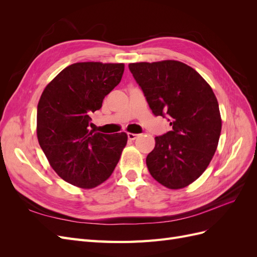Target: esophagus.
Listing matches in <instances>:
<instances>
[{
	"instance_id": "34e87169",
	"label": "esophagus",
	"mask_w": 257,
	"mask_h": 257,
	"mask_svg": "<svg viewBox=\"0 0 257 257\" xmlns=\"http://www.w3.org/2000/svg\"><path fill=\"white\" fill-rule=\"evenodd\" d=\"M138 134H133V133H127V138L130 141H135V139L138 137Z\"/></svg>"
}]
</instances>
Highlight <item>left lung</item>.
<instances>
[{
    "label": "left lung",
    "instance_id": "8db88e82",
    "mask_svg": "<svg viewBox=\"0 0 257 257\" xmlns=\"http://www.w3.org/2000/svg\"><path fill=\"white\" fill-rule=\"evenodd\" d=\"M152 112L168 116L173 130L155 137L146 163L151 176L178 190L199 178L216 150L222 120L207 81L182 62L166 60L128 65Z\"/></svg>",
    "mask_w": 257,
    "mask_h": 257
}]
</instances>
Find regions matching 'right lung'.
Segmentation results:
<instances>
[{
  "label": "right lung",
  "mask_w": 257,
  "mask_h": 257,
  "mask_svg": "<svg viewBox=\"0 0 257 257\" xmlns=\"http://www.w3.org/2000/svg\"><path fill=\"white\" fill-rule=\"evenodd\" d=\"M124 64L81 62L67 66L45 88L37 105V138L51 167L82 189L106 181L127 143L125 133L90 131V114L121 81Z\"/></svg>",
  "instance_id": "add662e5"
}]
</instances>
